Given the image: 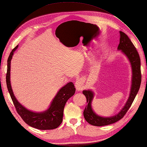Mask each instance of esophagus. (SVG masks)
I'll return each mask as SVG.
<instances>
[{
    "label": "esophagus",
    "mask_w": 147,
    "mask_h": 147,
    "mask_svg": "<svg viewBox=\"0 0 147 147\" xmlns=\"http://www.w3.org/2000/svg\"><path fill=\"white\" fill-rule=\"evenodd\" d=\"M83 79H79L75 83V86L78 91H81L83 88Z\"/></svg>",
    "instance_id": "obj_1"
}]
</instances>
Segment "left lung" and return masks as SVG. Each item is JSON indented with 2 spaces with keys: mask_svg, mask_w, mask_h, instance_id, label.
Wrapping results in <instances>:
<instances>
[{
  "mask_svg": "<svg viewBox=\"0 0 147 147\" xmlns=\"http://www.w3.org/2000/svg\"><path fill=\"white\" fill-rule=\"evenodd\" d=\"M120 44L118 46V50H121V52L128 57L131 66L132 79L131 90L129 98L124 107L118 114L110 117H103L95 113L91 107L92 101L94 98V93L91 90H83V93L86 98L88 103L83 111L84 117L88 123L97 127L110 125L121 120L130 108L140 87L142 81L141 64L138 53L134 44L125 33L120 31Z\"/></svg>",
  "mask_w": 147,
  "mask_h": 147,
  "instance_id": "8db88e82",
  "label": "left lung"
}]
</instances>
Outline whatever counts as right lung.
Segmentation results:
<instances>
[{
	"label": "right lung",
	"mask_w": 147,
	"mask_h": 147,
	"mask_svg": "<svg viewBox=\"0 0 147 147\" xmlns=\"http://www.w3.org/2000/svg\"><path fill=\"white\" fill-rule=\"evenodd\" d=\"M18 47V45L14 47L10 53L7 60V71L6 74L7 86L16 111L25 123L30 127L42 130L55 129L59 127L63 121L64 106L67 101L73 96L75 93L76 88H74V85L72 82H69L61 88L54 98L47 110L37 113L27 110L17 100L12 91L10 80L11 61L13 53Z\"/></svg>",
	"instance_id": "right-lung-1"
}]
</instances>
